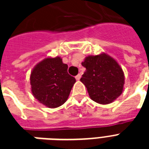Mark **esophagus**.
Masks as SVG:
<instances>
[{
	"mask_svg": "<svg viewBox=\"0 0 149 149\" xmlns=\"http://www.w3.org/2000/svg\"><path fill=\"white\" fill-rule=\"evenodd\" d=\"M75 78H76V79H77V80H79V79H80V78H81V75L80 74L77 75V76L75 77Z\"/></svg>",
	"mask_w": 149,
	"mask_h": 149,
	"instance_id": "34e87169",
	"label": "esophagus"
}]
</instances>
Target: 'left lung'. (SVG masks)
<instances>
[{"mask_svg":"<svg viewBox=\"0 0 149 149\" xmlns=\"http://www.w3.org/2000/svg\"><path fill=\"white\" fill-rule=\"evenodd\" d=\"M82 65L86 71L80 81L86 86L90 97L98 104H107L121 94L125 84L122 69L106 54L90 56Z\"/></svg>","mask_w":149,"mask_h":149,"instance_id":"left-lung-1","label":"left lung"}]
</instances>
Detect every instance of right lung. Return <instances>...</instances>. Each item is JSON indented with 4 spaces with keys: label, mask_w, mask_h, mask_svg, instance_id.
Here are the masks:
<instances>
[{
    "label": "right lung",
    "mask_w": 149,
    "mask_h": 149,
    "mask_svg": "<svg viewBox=\"0 0 149 149\" xmlns=\"http://www.w3.org/2000/svg\"><path fill=\"white\" fill-rule=\"evenodd\" d=\"M67 69L68 65L59 57L45 58L36 65L30 83L33 96L41 104L55 108L66 101L76 82Z\"/></svg>",
    "instance_id": "obj_1"
}]
</instances>
